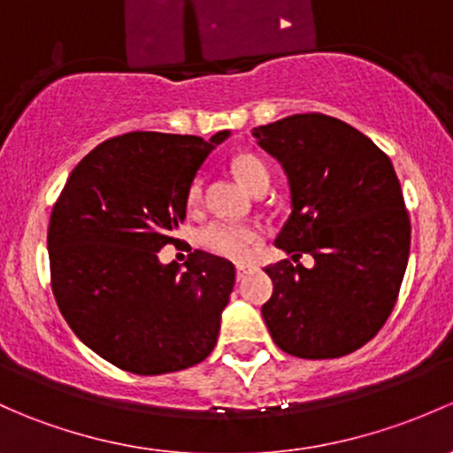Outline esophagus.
Segmentation results:
<instances>
[{"mask_svg": "<svg viewBox=\"0 0 453 453\" xmlns=\"http://www.w3.org/2000/svg\"><path fill=\"white\" fill-rule=\"evenodd\" d=\"M247 266H236V282H242V280H245V275H247Z\"/></svg>", "mask_w": 453, "mask_h": 453, "instance_id": "1", "label": "esophagus"}]
</instances>
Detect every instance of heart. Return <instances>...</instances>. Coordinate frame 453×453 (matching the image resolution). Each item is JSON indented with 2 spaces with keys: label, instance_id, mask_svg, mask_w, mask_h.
Instances as JSON below:
<instances>
[{
  "label": "heart",
  "instance_id": "b5f03b06",
  "mask_svg": "<svg viewBox=\"0 0 453 453\" xmlns=\"http://www.w3.org/2000/svg\"><path fill=\"white\" fill-rule=\"evenodd\" d=\"M232 171L250 190H254L260 182H269V169H266L265 160L254 154L236 156L232 160ZM199 199H202V178L197 175L188 184L187 203L197 206ZM199 242H202L203 250L223 256V258L247 260L254 251V245L258 242V232L254 227L236 226V223L212 221L199 232Z\"/></svg>",
  "mask_w": 453,
  "mask_h": 453
}]
</instances>
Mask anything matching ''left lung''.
Here are the masks:
<instances>
[{
    "mask_svg": "<svg viewBox=\"0 0 453 453\" xmlns=\"http://www.w3.org/2000/svg\"><path fill=\"white\" fill-rule=\"evenodd\" d=\"M282 165L290 217L275 247L290 260L266 266L273 295L263 306L271 339L308 360L339 358L387 323L411 254V219L388 156L369 136L308 112L254 127ZM302 253L312 270L298 265Z\"/></svg>",
    "mask_w": 453,
    "mask_h": 453,
    "instance_id": "obj_1",
    "label": "left lung"
}]
</instances>
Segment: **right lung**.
Masks as SVG:
<instances>
[{"mask_svg": "<svg viewBox=\"0 0 453 453\" xmlns=\"http://www.w3.org/2000/svg\"><path fill=\"white\" fill-rule=\"evenodd\" d=\"M230 136L130 132L71 171L47 230L51 290L84 345L139 375L202 363L217 345L234 265L195 250L180 271L158 251L187 217V190Z\"/></svg>", "mask_w": 453, "mask_h": 453, "instance_id": "add662e5", "label": "right lung"}]
</instances>
